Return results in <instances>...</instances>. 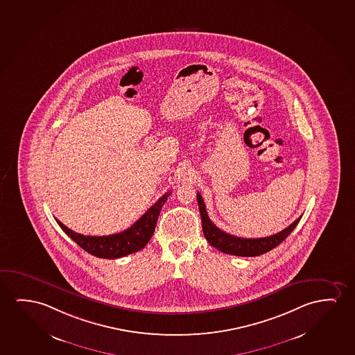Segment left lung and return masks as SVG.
<instances>
[{"label": "left lung", "mask_w": 355, "mask_h": 355, "mask_svg": "<svg viewBox=\"0 0 355 355\" xmlns=\"http://www.w3.org/2000/svg\"><path fill=\"white\" fill-rule=\"evenodd\" d=\"M197 202L200 207L203 234L207 241L220 252L226 254L239 255V257H257L272 250L276 245H280L281 242L286 240V237L295 230V226L298 225L302 218L300 216L288 227H286L285 230L280 231L275 235L261 237V239H243V237L226 234L210 221L209 216L205 210V202L200 193H197Z\"/></svg>", "instance_id": "obj_1"}]
</instances>
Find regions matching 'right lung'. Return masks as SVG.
Instances as JSON below:
<instances>
[{"instance_id":"1","label":"right lung","mask_w":355,"mask_h":355,"mask_svg":"<svg viewBox=\"0 0 355 355\" xmlns=\"http://www.w3.org/2000/svg\"><path fill=\"white\" fill-rule=\"evenodd\" d=\"M170 193L171 192L169 191L164 196H162L129 229L114 235L84 236L70 230L60 220L55 219V221L60 225V229L87 253L103 259H116L139 252L150 242V237L155 232V224L162 207L164 205Z\"/></svg>"}]
</instances>
